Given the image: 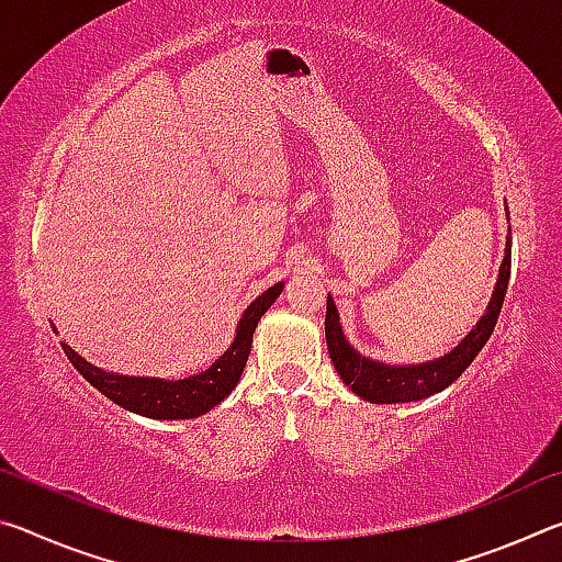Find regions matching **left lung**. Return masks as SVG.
Segmentation results:
<instances>
[{
  "label": "left lung",
  "instance_id": "left-lung-1",
  "mask_svg": "<svg viewBox=\"0 0 562 562\" xmlns=\"http://www.w3.org/2000/svg\"><path fill=\"white\" fill-rule=\"evenodd\" d=\"M508 280H510V240H508L506 258H503V265H501L496 292H493V300L488 304L486 315L479 319L475 329L451 351V355L426 361V364H414V367H389L357 355V351L347 345L345 335H341L335 302H331V297H327L325 335H327V349H329L331 364H335L339 376L345 379V384H349L351 392L372 404L418 402V398L439 394L446 386H451L456 379L471 367V361L479 357L483 345L491 339L501 315L503 300H506Z\"/></svg>",
  "mask_w": 562,
  "mask_h": 562
}]
</instances>
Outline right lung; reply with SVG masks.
I'll list each match as a JSON object with an SVG mask.
<instances>
[{
	"label": "right lung",
	"instance_id": "1",
	"mask_svg": "<svg viewBox=\"0 0 562 562\" xmlns=\"http://www.w3.org/2000/svg\"><path fill=\"white\" fill-rule=\"evenodd\" d=\"M282 282L272 284L268 292H262L237 325V335L233 347L225 351L221 359H215L205 372L178 379V382H164V379H146V376H119L109 374L103 369L89 364L81 359L71 347L64 345L66 357L79 369V374L99 389L111 402L128 408L133 414L148 418H195L211 412L223 398L233 392L235 384L240 382L245 361L250 357L252 331L258 327L260 317L272 307V302L280 297Z\"/></svg>",
	"mask_w": 562,
	"mask_h": 562
}]
</instances>
